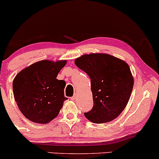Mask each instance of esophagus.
I'll list each match as a JSON object with an SVG mask.
<instances>
[{"instance_id":"34e87169","label":"esophagus","mask_w":159,"mask_h":159,"mask_svg":"<svg viewBox=\"0 0 159 159\" xmlns=\"http://www.w3.org/2000/svg\"><path fill=\"white\" fill-rule=\"evenodd\" d=\"M75 98H76V95H73V96H72V97H71V98H70V99H71L72 101H75Z\"/></svg>"}]
</instances>
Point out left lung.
<instances>
[{"label": "left lung", "instance_id": "1", "mask_svg": "<svg viewBox=\"0 0 159 159\" xmlns=\"http://www.w3.org/2000/svg\"><path fill=\"white\" fill-rule=\"evenodd\" d=\"M75 64L91 79L93 107L85 117L103 124L117 118L130 98L134 80L125 61L104 53H92L76 58Z\"/></svg>", "mask_w": 159, "mask_h": 159}]
</instances>
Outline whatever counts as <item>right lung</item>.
<instances>
[{
    "label": "right lung",
    "instance_id": "right-lung-1",
    "mask_svg": "<svg viewBox=\"0 0 159 159\" xmlns=\"http://www.w3.org/2000/svg\"><path fill=\"white\" fill-rule=\"evenodd\" d=\"M66 61L43 60L21 70L13 80L14 98L27 119L47 124L57 117L64 101L66 82L57 75Z\"/></svg>",
    "mask_w": 159,
    "mask_h": 159
}]
</instances>
